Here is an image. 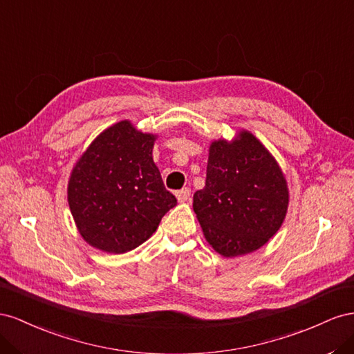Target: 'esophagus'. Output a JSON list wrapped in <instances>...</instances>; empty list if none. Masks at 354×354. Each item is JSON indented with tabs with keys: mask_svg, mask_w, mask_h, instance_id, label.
<instances>
[{
	"mask_svg": "<svg viewBox=\"0 0 354 354\" xmlns=\"http://www.w3.org/2000/svg\"><path fill=\"white\" fill-rule=\"evenodd\" d=\"M189 196H191V189L189 188H183V189L176 191V198H178V201H180V203H184V201H187L189 198Z\"/></svg>",
	"mask_w": 354,
	"mask_h": 354,
	"instance_id": "1",
	"label": "esophagus"
}]
</instances>
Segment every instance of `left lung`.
<instances>
[{"label": "left lung", "mask_w": 354, "mask_h": 354, "mask_svg": "<svg viewBox=\"0 0 354 354\" xmlns=\"http://www.w3.org/2000/svg\"><path fill=\"white\" fill-rule=\"evenodd\" d=\"M289 203L286 179L259 140L249 132L209 149L206 185L193 207L205 237L224 257L264 246L277 233Z\"/></svg>", "instance_id": "8db88e82"}]
</instances>
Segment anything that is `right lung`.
Returning a JSON list of instances; mask_svg holds the SVG:
<instances>
[{
  "mask_svg": "<svg viewBox=\"0 0 354 354\" xmlns=\"http://www.w3.org/2000/svg\"><path fill=\"white\" fill-rule=\"evenodd\" d=\"M154 139L120 121L80 158L69 179L68 203L88 245L109 254L132 250L153 236L176 205L153 161Z\"/></svg>",
  "mask_w": 354,
  "mask_h": 354,
  "instance_id": "right-lung-1",
  "label": "right lung"
}]
</instances>
